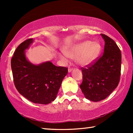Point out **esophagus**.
I'll return each instance as SVG.
<instances>
[{
	"label": "esophagus",
	"instance_id": "obj_1",
	"mask_svg": "<svg viewBox=\"0 0 133 133\" xmlns=\"http://www.w3.org/2000/svg\"><path fill=\"white\" fill-rule=\"evenodd\" d=\"M73 70V69L72 68H69L68 69V72L69 73V72H71Z\"/></svg>",
	"mask_w": 133,
	"mask_h": 133
}]
</instances>
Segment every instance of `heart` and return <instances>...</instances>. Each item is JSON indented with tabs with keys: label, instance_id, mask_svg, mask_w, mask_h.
Listing matches in <instances>:
<instances>
[{
	"label": "heart",
	"instance_id": "b5f03b06",
	"mask_svg": "<svg viewBox=\"0 0 133 133\" xmlns=\"http://www.w3.org/2000/svg\"><path fill=\"white\" fill-rule=\"evenodd\" d=\"M101 51V46L98 43L91 41H84L78 43L65 51L64 54L59 53L58 56L64 63H68V57L76 58L77 63L82 66L92 63L98 57Z\"/></svg>",
	"mask_w": 133,
	"mask_h": 133
}]
</instances>
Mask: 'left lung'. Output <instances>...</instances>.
<instances>
[{
  "label": "left lung",
  "instance_id": "obj_1",
  "mask_svg": "<svg viewBox=\"0 0 133 133\" xmlns=\"http://www.w3.org/2000/svg\"><path fill=\"white\" fill-rule=\"evenodd\" d=\"M105 42L101 57L87 68H83L80 85L86 99L93 102L105 99L117 87L121 70V52L114 41L101 34Z\"/></svg>",
  "mask_w": 133,
  "mask_h": 133
}]
</instances>
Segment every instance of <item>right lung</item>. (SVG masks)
Here are the masks:
<instances>
[{
  "label": "right lung",
  "instance_id": "1",
  "mask_svg": "<svg viewBox=\"0 0 133 133\" xmlns=\"http://www.w3.org/2000/svg\"><path fill=\"white\" fill-rule=\"evenodd\" d=\"M33 42L32 38L25 41L14 53L11 61L14 82L19 93L29 101L47 104L56 98L68 69L49 61L38 65L30 62L25 50Z\"/></svg>",
  "mask_w": 133,
  "mask_h": 133
}]
</instances>
